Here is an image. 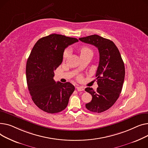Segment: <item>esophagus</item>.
Segmentation results:
<instances>
[{
    "instance_id": "esophagus-1",
    "label": "esophagus",
    "mask_w": 148,
    "mask_h": 148,
    "mask_svg": "<svg viewBox=\"0 0 148 148\" xmlns=\"http://www.w3.org/2000/svg\"><path fill=\"white\" fill-rule=\"evenodd\" d=\"M76 88L78 91H84V90L83 86H76Z\"/></svg>"
}]
</instances>
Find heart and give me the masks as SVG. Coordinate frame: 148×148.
<instances>
[{
  "label": "heart",
  "mask_w": 148,
  "mask_h": 148,
  "mask_svg": "<svg viewBox=\"0 0 148 148\" xmlns=\"http://www.w3.org/2000/svg\"><path fill=\"white\" fill-rule=\"evenodd\" d=\"M79 51L80 55H82V54H86V53H89V52H92L90 48H89L87 47H85V46H84V47H82L79 48ZM69 49H66L64 51V54H63V58L64 59L67 57V56L69 55Z\"/></svg>",
  "instance_id": "1"
}]
</instances>
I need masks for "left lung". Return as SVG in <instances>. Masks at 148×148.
<instances>
[{"label": "left lung", "instance_id": "8db88e82", "mask_svg": "<svg viewBox=\"0 0 148 148\" xmlns=\"http://www.w3.org/2000/svg\"><path fill=\"white\" fill-rule=\"evenodd\" d=\"M79 39L98 48L100 60L95 74L99 87L96 91L87 87L85 91L92 95V100L85 105L88 110L101 113L111 108L121 92L125 77V67L119 51L112 40L97 34Z\"/></svg>", "mask_w": 148, "mask_h": 148}]
</instances>
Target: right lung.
<instances>
[{
  "instance_id": "1",
  "label": "right lung",
  "mask_w": 148,
  "mask_h": 148,
  "mask_svg": "<svg viewBox=\"0 0 148 148\" xmlns=\"http://www.w3.org/2000/svg\"><path fill=\"white\" fill-rule=\"evenodd\" d=\"M78 42L76 38L51 34L39 39L34 45L26 64L28 89L34 104L49 114L67 107L75 90L70 82L57 83L54 71L63 61L65 48Z\"/></svg>"
}]
</instances>
